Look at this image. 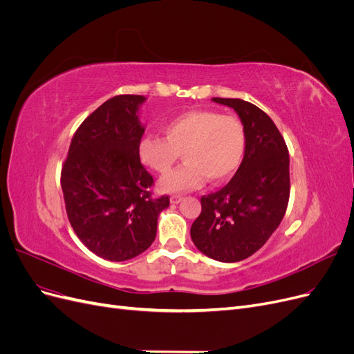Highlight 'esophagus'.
I'll list each match as a JSON object with an SVG mask.
<instances>
[{
	"label": "esophagus",
	"instance_id": "obj_1",
	"mask_svg": "<svg viewBox=\"0 0 354 354\" xmlns=\"http://www.w3.org/2000/svg\"><path fill=\"white\" fill-rule=\"evenodd\" d=\"M169 201H171V203H178V202L183 201V196H181V195H171Z\"/></svg>",
	"mask_w": 354,
	"mask_h": 354
}]
</instances>
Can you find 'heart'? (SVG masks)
<instances>
[{"label": "heart", "mask_w": 354, "mask_h": 354, "mask_svg": "<svg viewBox=\"0 0 354 354\" xmlns=\"http://www.w3.org/2000/svg\"><path fill=\"white\" fill-rule=\"evenodd\" d=\"M162 130L165 137L147 134L138 143L142 162L160 176L173 169L180 153L186 160L174 174L160 181L162 190L195 189L205 178L218 185L234 174L243 159L246 131L234 115L187 111L169 118Z\"/></svg>", "instance_id": "1"}]
</instances>
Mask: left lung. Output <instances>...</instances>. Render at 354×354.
I'll list each match as a JSON object with an SVG mask.
<instances>
[{
  "label": "left lung",
  "instance_id": "8db88e82",
  "mask_svg": "<svg viewBox=\"0 0 354 354\" xmlns=\"http://www.w3.org/2000/svg\"><path fill=\"white\" fill-rule=\"evenodd\" d=\"M233 108L246 131L242 164L229 183L201 198L190 227L196 248L211 259L236 263L259 251L279 226L289 201V153L270 116L242 99L214 97Z\"/></svg>",
  "mask_w": 354,
  "mask_h": 354
}]
</instances>
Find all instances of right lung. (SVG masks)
I'll return each instance as SVG.
<instances>
[{
    "mask_svg": "<svg viewBox=\"0 0 354 354\" xmlns=\"http://www.w3.org/2000/svg\"><path fill=\"white\" fill-rule=\"evenodd\" d=\"M143 95L106 100L75 131L60 183L68 220L95 255L125 261L146 251L156 236L168 195L152 196L153 177L140 162L138 122Z\"/></svg>",
    "mask_w": 354,
    "mask_h": 354,
    "instance_id": "1",
    "label": "right lung"
}]
</instances>
